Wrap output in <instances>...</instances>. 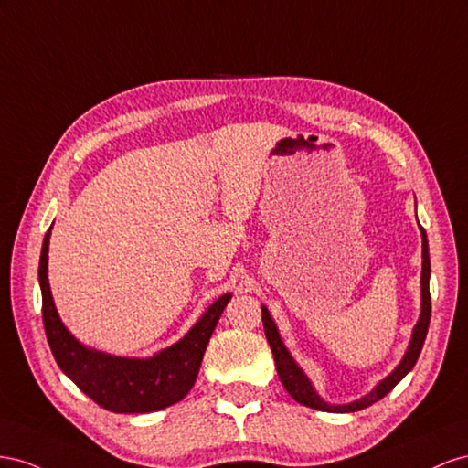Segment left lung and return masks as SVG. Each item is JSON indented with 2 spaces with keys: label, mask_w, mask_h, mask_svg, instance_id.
Listing matches in <instances>:
<instances>
[{
  "label": "left lung",
  "mask_w": 468,
  "mask_h": 468,
  "mask_svg": "<svg viewBox=\"0 0 468 468\" xmlns=\"http://www.w3.org/2000/svg\"><path fill=\"white\" fill-rule=\"evenodd\" d=\"M421 314L416 327H413L411 333V341L408 351L402 358V363H399L388 377L384 380H380L377 384V388L368 392L367 396H363L356 402L351 404H343V406H335V404H327L322 396H317V392L314 390L312 382L308 380V377L303 375V370L296 365V360H293L288 353V349L284 346L282 339H280V333L272 322V317L269 314V310L262 305V325H264V335L266 341H269L272 355H274V363H276V370H278V377L282 380L284 388L288 390V394L296 399V402L319 410V411H333V413H346V411H358V410H365L368 406H372L378 399H382L386 394H388L394 386L402 380L408 372L416 367L418 363V356L423 349V341L427 335V327H430V319H431V296H430V274H431V264H430V245H427V235L425 229L421 227Z\"/></svg>",
  "instance_id": "left-lung-1"
}]
</instances>
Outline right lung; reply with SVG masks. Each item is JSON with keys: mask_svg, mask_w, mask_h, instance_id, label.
Returning a JSON list of instances; mask_svg holds the SVG:
<instances>
[{"mask_svg": "<svg viewBox=\"0 0 468 468\" xmlns=\"http://www.w3.org/2000/svg\"><path fill=\"white\" fill-rule=\"evenodd\" d=\"M48 239L45 235L38 284L43 292L47 341L62 372L98 406L115 413H146L168 408L192 390L213 329L231 293L213 302L184 339L149 358H125L88 349L60 322L47 276Z\"/></svg>", "mask_w": 468, "mask_h": 468, "instance_id": "right-lung-1", "label": "right lung"}]
</instances>
